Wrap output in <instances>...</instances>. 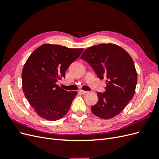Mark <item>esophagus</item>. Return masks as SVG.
<instances>
[{"label":"esophagus","instance_id":"esophagus-1","mask_svg":"<svg viewBox=\"0 0 159 159\" xmlns=\"http://www.w3.org/2000/svg\"><path fill=\"white\" fill-rule=\"evenodd\" d=\"M80 92L81 93H82V94H85V93H87L88 91H84V90H80Z\"/></svg>","mask_w":159,"mask_h":159}]
</instances>
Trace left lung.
Returning <instances> with one entry per match:
<instances>
[{
    "label": "left lung",
    "mask_w": 159,
    "mask_h": 159,
    "mask_svg": "<svg viewBox=\"0 0 159 159\" xmlns=\"http://www.w3.org/2000/svg\"><path fill=\"white\" fill-rule=\"evenodd\" d=\"M81 59L89 64L100 80H106L105 91L98 92V102L91 111L104 119L116 116L135 91L137 74L132 57L116 44H101L86 49Z\"/></svg>",
    "instance_id": "1"
}]
</instances>
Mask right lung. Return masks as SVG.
I'll use <instances>...</instances> for the list:
<instances>
[{
  "label": "right lung",
  "mask_w": 159,
  "mask_h": 159,
  "mask_svg": "<svg viewBox=\"0 0 159 159\" xmlns=\"http://www.w3.org/2000/svg\"><path fill=\"white\" fill-rule=\"evenodd\" d=\"M82 48L45 44L34 51L22 72V89L28 102L41 117L56 121L68 113L77 91L56 85L81 55Z\"/></svg>",
  "instance_id": "1"
}]
</instances>
